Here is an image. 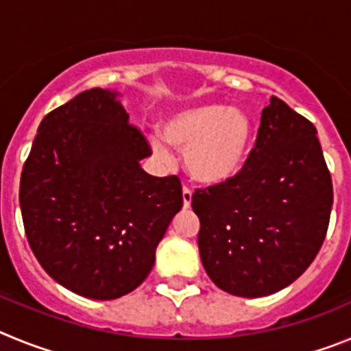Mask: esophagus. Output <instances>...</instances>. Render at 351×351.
<instances>
[{"label":"esophagus","mask_w":351,"mask_h":351,"mask_svg":"<svg viewBox=\"0 0 351 351\" xmlns=\"http://www.w3.org/2000/svg\"><path fill=\"white\" fill-rule=\"evenodd\" d=\"M191 195L193 193H191L190 188H188V186H184V188H182V204H184L186 209L191 206Z\"/></svg>","instance_id":"obj_1"}]
</instances>
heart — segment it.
Masks as SVG:
<instances>
[{
	"mask_svg": "<svg viewBox=\"0 0 351 351\" xmlns=\"http://www.w3.org/2000/svg\"><path fill=\"white\" fill-rule=\"evenodd\" d=\"M163 137L184 151L191 178L206 184H219L243 169L253 142V121L228 105H198L173 114L163 126ZM153 145L158 156L167 158L160 142Z\"/></svg>",
	"mask_w": 351,
	"mask_h": 351,
	"instance_id": "obj_1",
	"label": "heart"
}]
</instances>
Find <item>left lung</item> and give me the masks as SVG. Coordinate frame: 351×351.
Returning <instances> with one entry per match:
<instances>
[{"label":"left lung","mask_w":351,"mask_h":351,"mask_svg":"<svg viewBox=\"0 0 351 351\" xmlns=\"http://www.w3.org/2000/svg\"><path fill=\"white\" fill-rule=\"evenodd\" d=\"M332 200L315 125L272 96L237 176L191 197L207 276L239 297L288 287L318 255Z\"/></svg>","instance_id":"obj_1"}]
</instances>
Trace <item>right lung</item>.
<instances>
[{
    "mask_svg": "<svg viewBox=\"0 0 351 351\" xmlns=\"http://www.w3.org/2000/svg\"><path fill=\"white\" fill-rule=\"evenodd\" d=\"M116 96L88 89L43 117L19 188L43 271L96 300L126 295L147 278L182 207L178 176L154 178L141 167L153 151Z\"/></svg>",
    "mask_w": 351,
    "mask_h": 351,
    "instance_id": "obj_1",
    "label": "right lung"
}]
</instances>
